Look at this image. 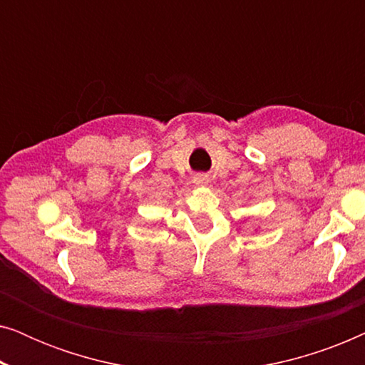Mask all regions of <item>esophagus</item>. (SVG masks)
<instances>
[{
    "instance_id": "34e87169",
    "label": "esophagus",
    "mask_w": 365,
    "mask_h": 365,
    "mask_svg": "<svg viewBox=\"0 0 365 365\" xmlns=\"http://www.w3.org/2000/svg\"><path fill=\"white\" fill-rule=\"evenodd\" d=\"M194 182H196V184H207L209 178L206 176V174H197V176L194 178Z\"/></svg>"
}]
</instances>
